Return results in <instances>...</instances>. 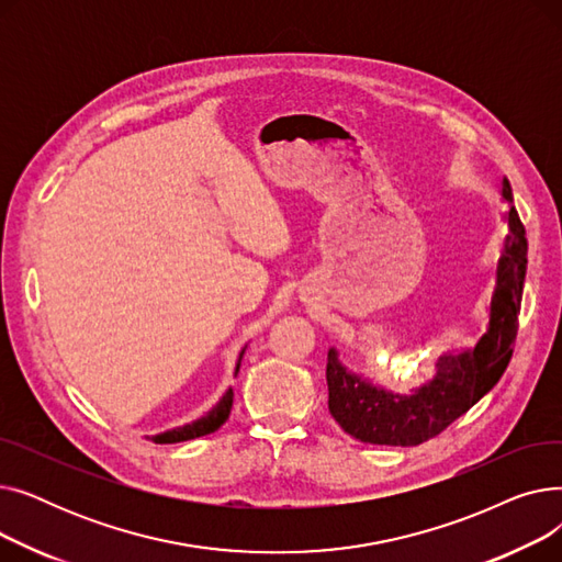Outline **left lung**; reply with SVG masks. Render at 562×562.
Listing matches in <instances>:
<instances>
[{"label": "left lung", "mask_w": 562, "mask_h": 562, "mask_svg": "<svg viewBox=\"0 0 562 562\" xmlns=\"http://www.w3.org/2000/svg\"><path fill=\"white\" fill-rule=\"evenodd\" d=\"M501 200L508 204L496 280L487 305V330L474 346L441 350L435 373L409 394H398L369 375L348 369L339 350H328V407L335 422L364 445L417 447L439 435L474 407L504 375L517 335V316L526 280V229L515 210L508 177L501 180Z\"/></svg>", "instance_id": "obj_1"}]
</instances>
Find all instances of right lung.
<instances>
[{"instance_id":"1","label":"right lung","mask_w":562,"mask_h":562,"mask_svg":"<svg viewBox=\"0 0 562 562\" xmlns=\"http://www.w3.org/2000/svg\"><path fill=\"white\" fill-rule=\"evenodd\" d=\"M244 352H246V346L241 348L239 358H236V367H234V378L236 373H239V367H241V360H244ZM232 401H234V390L227 387L225 394L218 398V403L206 412V415H202L200 419L195 422H189L184 426H177V428H170V430H164V432H157V435H145L147 439H153L155 445H175V441H187V439H195V437H202V435H210L214 430H218L227 417H229V409H232Z\"/></svg>"}]
</instances>
